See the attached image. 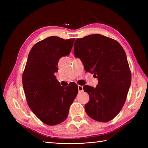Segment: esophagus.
Here are the masks:
<instances>
[{
	"mask_svg": "<svg viewBox=\"0 0 148 148\" xmlns=\"http://www.w3.org/2000/svg\"><path fill=\"white\" fill-rule=\"evenodd\" d=\"M78 91L79 92H82L83 91V86H80V85H78Z\"/></svg>",
	"mask_w": 148,
	"mask_h": 148,
	"instance_id": "1",
	"label": "esophagus"
}]
</instances>
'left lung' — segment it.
Wrapping results in <instances>:
<instances>
[{"mask_svg":"<svg viewBox=\"0 0 148 148\" xmlns=\"http://www.w3.org/2000/svg\"><path fill=\"white\" fill-rule=\"evenodd\" d=\"M73 46L75 57L98 79L95 88L83 86L89 96L85 111L98 122H109L122 109L131 84L132 75L124 49L117 41L98 34L76 39Z\"/></svg>","mask_w":148,"mask_h":148,"instance_id":"1","label":"left lung"}]
</instances>
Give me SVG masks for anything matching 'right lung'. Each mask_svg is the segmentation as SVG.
Returning <instances> with one entry per match:
<instances>
[{
	"mask_svg": "<svg viewBox=\"0 0 148 148\" xmlns=\"http://www.w3.org/2000/svg\"><path fill=\"white\" fill-rule=\"evenodd\" d=\"M75 40L48 37L34 44L28 54L22 77L26 99L35 115L48 125L64 122L78 94L77 84L64 88L54 75L59 59L70 54Z\"/></svg>",
	"mask_w": 148,
	"mask_h": 148,
	"instance_id": "1",
	"label": "right lung"
}]
</instances>
